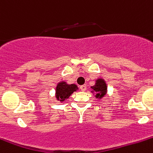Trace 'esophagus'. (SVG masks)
<instances>
[{
    "mask_svg": "<svg viewBox=\"0 0 153 153\" xmlns=\"http://www.w3.org/2000/svg\"><path fill=\"white\" fill-rule=\"evenodd\" d=\"M80 88H81V90H82L83 92H84V91H85L86 89H87V86H86V85H81V87H80Z\"/></svg>",
    "mask_w": 153,
    "mask_h": 153,
    "instance_id": "34e87169",
    "label": "esophagus"
}]
</instances>
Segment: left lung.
Here are the masks:
<instances>
[{
  "label": "left lung",
  "instance_id": "1",
  "mask_svg": "<svg viewBox=\"0 0 153 153\" xmlns=\"http://www.w3.org/2000/svg\"><path fill=\"white\" fill-rule=\"evenodd\" d=\"M92 93H94V96L96 99H101L105 97L108 93V87L105 79L99 78L96 79V83L91 87Z\"/></svg>",
  "mask_w": 153,
  "mask_h": 153
}]
</instances>
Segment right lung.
<instances>
[{
	"label": "right lung",
	"instance_id": "1",
	"mask_svg": "<svg viewBox=\"0 0 153 153\" xmlns=\"http://www.w3.org/2000/svg\"><path fill=\"white\" fill-rule=\"evenodd\" d=\"M78 90V87L76 84H69L64 81H60L57 84L55 89V97L57 101L63 102L65 100L69 99V96Z\"/></svg>",
	"mask_w": 153,
	"mask_h": 153
}]
</instances>
